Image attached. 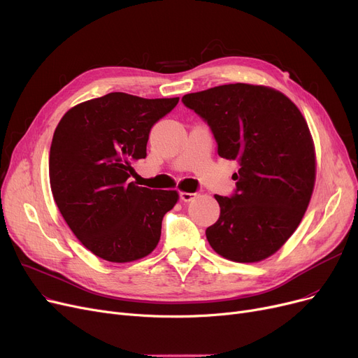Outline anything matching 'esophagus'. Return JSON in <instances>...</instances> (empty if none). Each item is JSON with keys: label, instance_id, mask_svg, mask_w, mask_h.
Listing matches in <instances>:
<instances>
[{"label": "esophagus", "instance_id": "esophagus-1", "mask_svg": "<svg viewBox=\"0 0 358 358\" xmlns=\"http://www.w3.org/2000/svg\"><path fill=\"white\" fill-rule=\"evenodd\" d=\"M180 199L183 201V202H191V201H194L195 198H196V192H194V194H189V192H180Z\"/></svg>", "mask_w": 358, "mask_h": 358}]
</instances>
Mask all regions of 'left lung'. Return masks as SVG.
<instances>
[{"label": "left lung", "instance_id": "obj_1", "mask_svg": "<svg viewBox=\"0 0 358 358\" xmlns=\"http://www.w3.org/2000/svg\"><path fill=\"white\" fill-rule=\"evenodd\" d=\"M182 102L209 125L218 155L240 164L234 194L215 195L221 213L205 231L208 243L233 262L267 259L298 228L312 196L315 150L303 115L282 92L248 83Z\"/></svg>", "mask_w": 358, "mask_h": 358}]
</instances>
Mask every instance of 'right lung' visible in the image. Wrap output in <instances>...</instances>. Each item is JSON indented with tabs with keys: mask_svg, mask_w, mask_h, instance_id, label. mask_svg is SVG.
Here are the masks:
<instances>
[{
	"mask_svg": "<svg viewBox=\"0 0 358 358\" xmlns=\"http://www.w3.org/2000/svg\"><path fill=\"white\" fill-rule=\"evenodd\" d=\"M179 98L145 99L111 92L71 108L53 134L50 187L76 238L103 260L127 263L156 248L176 191L140 187L129 178L145 157L153 125Z\"/></svg>",
	"mask_w": 358,
	"mask_h": 358,
	"instance_id": "right-lung-1",
	"label": "right lung"
}]
</instances>
